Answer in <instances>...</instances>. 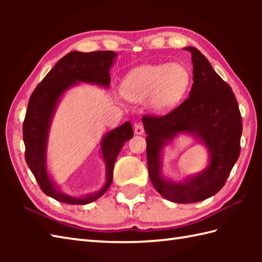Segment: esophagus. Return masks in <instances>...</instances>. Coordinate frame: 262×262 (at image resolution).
<instances>
[{
    "instance_id": "1",
    "label": "esophagus",
    "mask_w": 262,
    "mask_h": 262,
    "mask_svg": "<svg viewBox=\"0 0 262 262\" xmlns=\"http://www.w3.org/2000/svg\"><path fill=\"white\" fill-rule=\"evenodd\" d=\"M136 135H143L144 134V126L142 124H136L134 127Z\"/></svg>"
}]
</instances>
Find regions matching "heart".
Instances as JSON below:
<instances>
[{
    "label": "heart",
    "mask_w": 262,
    "mask_h": 262,
    "mask_svg": "<svg viewBox=\"0 0 262 262\" xmlns=\"http://www.w3.org/2000/svg\"><path fill=\"white\" fill-rule=\"evenodd\" d=\"M190 84V73L181 64L147 65L126 75L121 93L130 101L142 102L151 98L158 111L173 107L185 96Z\"/></svg>",
    "instance_id": "obj_1"
}]
</instances>
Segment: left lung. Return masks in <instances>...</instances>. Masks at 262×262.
<instances>
[{
  "label": "left lung",
  "mask_w": 262,
  "mask_h": 262,
  "mask_svg": "<svg viewBox=\"0 0 262 262\" xmlns=\"http://www.w3.org/2000/svg\"><path fill=\"white\" fill-rule=\"evenodd\" d=\"M191 53L193 83L189 97L165 115L142 117L146 137L148 176L160 194L178 204L205 200L225 185L241 151L242 117L231 86L194 47ZM192 132L209 147L211 162L203 174L183 184L164 181L159 173V153L178 132Z\"/></svg>",
  "instance_id": "obj_1"
}]
</instances>
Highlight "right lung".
<instances>
[{
    "label": "right lung",
    "mask_w": 262,
    "mask_h": 262,
    "mask_svg": "<svg viewBox=\"0 0 262 262\" xmlns=\"http://www.w3.org/2000/svg\"><path fill=\"white\" fill-rule=\"evenodd\" d=\"M116 53L97 51L91 53L71 52L60 58L33 90L22 126L26 146V162L35 176L39 187L47 196L70 205H85L101 197L113 181L116 159L124 144L134 135L130 121L111 130L102 140V154L107 170V182L97 193L74 198L56 190L46 170V143L49 124L59 97L76 82H90L109 86V70Z\"/></svg>",
    "instance_id": "right-lung-1"
}]
</instances>
